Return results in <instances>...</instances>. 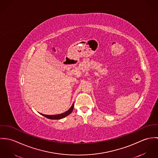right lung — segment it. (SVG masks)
Here are the masks:
<instances>
[{
  "label": "right lung",
  "instance_id": "obj_1",
  "mask_svg": "<svg viewBox=\"0 0 158 158\" xmlns=\"http://www.w3.org/2000/svg\"><path fill=\"white\" fill-rule=\"evenodd\" d=\"M73 108H74V103H73V104L72 105V106H71L70 108L68 111H67L66 112H65L64 113H62V114H56V115H46V114H41L42 116H45V118H48V119H62V118L66 117L67 116L69 115L72 112V111L73 110Z\"/></svg>",
  "mask_w": 158,
  "mask_h": 158
}]
</instances>
